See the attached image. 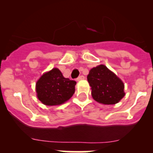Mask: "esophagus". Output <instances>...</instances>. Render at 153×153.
<instances>
[{
	"mask_svg": "<svg viewBox=\"0 0 153 153\" xmlns=\"http://www.w3.org/2000/svg\"><path fill=\"white\" fill-rule=\"evenodd\" d=\"M82 79H84V76H79V77L76 78V81L82 80Z\"/></svg>",
	"mask_w": 153,
	"mask_h": 153,
	"instance_id": "obj_1",
	"label": "esophagus"
}]
</instances>
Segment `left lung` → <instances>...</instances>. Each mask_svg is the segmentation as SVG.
I'll return each instance as SVG.
<instances>
[{
    "label": "left lung",
    "instance_id": "1",
    "mask_svg": "<svg viewBox=\"0 0 153 153\" xmlns=\"http://www.w3.org/2000/svg\"><path fill=\"white\" fill-rule=\"evenodd\" d=\"M87 80L91 86L92 97L97 102L116 104L125 96L122 80L104 65L91 69Z\"/></svg>",
    "mask_w": 153,
    "mask_h": 153
}]
</instances>
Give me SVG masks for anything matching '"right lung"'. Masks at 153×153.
I'll return each mask as SVG.
<instances>
[{
  "label": "right lung",
  "mask_w": 153,
  "mask_h": 153,
  "mask_svg": "<svg viewBox=\"0 0 153 153\" xmlns=\"http://www.w3.org/2000/svg\"><path fill=\"white\" fill-rule=\"evenodd\" d=\"M76 84V81L65 78L59 69L53 68L36 82L37 97L47 106L60 105L72 97Z\"/></svg>",
  "instance_id": "1"
}]
</instances>
